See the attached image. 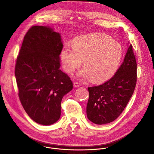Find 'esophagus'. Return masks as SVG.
<instances>
[{
  "label": "esophagus",
  "instance_id": "esophagus-1",
  "mask_svg": "<svg viewBox=\"0 0 154 154\" xmlns=\"http://www.w3.org/2000/svg\"><path fill=\"white\" fill-rule=\"evenodd\" d=\"M74 86L75 88L79 87V86H80V84H79L78 82H74Z\"/></svg>",
  "mask_w": 154,
  "mask_h": 154
}]
</instances>
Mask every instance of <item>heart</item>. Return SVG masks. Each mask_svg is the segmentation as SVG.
<instances>
[{"label": "heart", "mask_w": 154, "mask_h": 154, "mask_svg": "<svg viewBox=\"0 0 154 154\" xmlns=\"http://www.w3.org/2000/svg\"><path fill=\"white\" fill-rule=\"evenodd\" d=\"M123 56L120 43L105 33L83 35L75 39L72 48L65 46L61 52L64 71L72 74L83 61L85 69L80 75L101 82L112 77L117 71Z\"/></svg>", "instance_id": "1"}]
</instances>
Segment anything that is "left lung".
Instances as JSON below:
<instances>
[{
	"instance_id": "1",
	"label": "left lung",
	"mask_w": 154,
	"mask_h": 154,
	"mask_svg": "<svg viewBox=\"0 0 154 154\" xmlns=\"http://www.w3.org/2000/svg\"><path fill=\"white\" fill-rule=\"evenodd\" d=\"M137 64L132 45L115 75L98 86L88 88L87 117L96 124H108L121 114L132 96L137 81Z\"/></svg>"
}]
</instances>
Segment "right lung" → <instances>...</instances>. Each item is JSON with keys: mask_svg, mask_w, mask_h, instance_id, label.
Wrapping results in <instances>:
<instances>
[{"mask_svg": "<svg viewBox=\"0 0 154 154\" xmlns=\"http://www.w3.org/2000/svg\"><path fill=\"white\" fill-rule=\"evenodd\" d=\"M63 46L58 33L34 26L25 35L17 57L18 96L27 115L39 124L59 119L63 97L73 88L70 77L59 69Z\"/></svg>", "mask_w": 154, "mask_h": 154, "instance_id": "1", "label": "right lung"}]
</instances>
